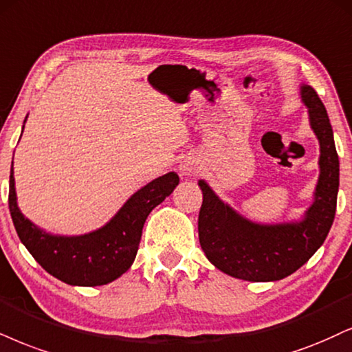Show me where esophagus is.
Wrapping results in <instances>:
<instances>
[{
    "mask_svg": "<svg viewBox=\"0 0 352 352\" xmlns=\"http://www.w3.org/2000/svg\"><path fill=\"white\" fill-rule=\"evenodd\" d=\"M181 173H183V175H190V173H192V166H189V164H181Z\"/></svg>",
    "mask_w": 352,
    "mask_h": 352,
    "instance_id": "esophagus-1",
    "label": "esophagus"
}]
</instances>
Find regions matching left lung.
Segmentation results:
<instances>
[{
  "instance_id": "8db88e82",
  "label": "left lung",
  "mask_w": 352,
  "mask_h": 352,
  "mask_svg": "<svg viewBox=\"0 0 352 352\" xmlns=\"http://www.w3.org/2000/svg\"><path fill=\"white\" fill-rule=\"evenodd\" d=\"M300 93L309 107L310 125L318 137L322 151L315 202L302 222L253 223L230 209L209 186L199 181L204 196L199 212L202 251L217 269L236 279L267 282L290 276L323 245L335 220L340 160L333 129L316 91L311 86H302Z\"/></svg>"
}]
</instances>
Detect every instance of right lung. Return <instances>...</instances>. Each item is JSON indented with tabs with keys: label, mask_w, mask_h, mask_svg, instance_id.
Instances as JSON below:
<instances>
[{
	"label": "right lung",
	"mask_w": 352,
	"mask_h": 352,
	"mask_svg": "<svg viewBox=\"0 0 352 352\" xmlns=\"http://www.w3.org/2000/svg\"><path fill=\"white\" fill-rule=\"evenodd\" d=\"M179 184L176 173L160 176L137 190L109 223L81 236H55L42 232L21 214L16 204L14 176H10V212L19 240L34 259L56 279L70 285L109 284L132 266L143 223L151 210Z\"/></svg>",
	"instance_id": "1"
}]
</instances>
